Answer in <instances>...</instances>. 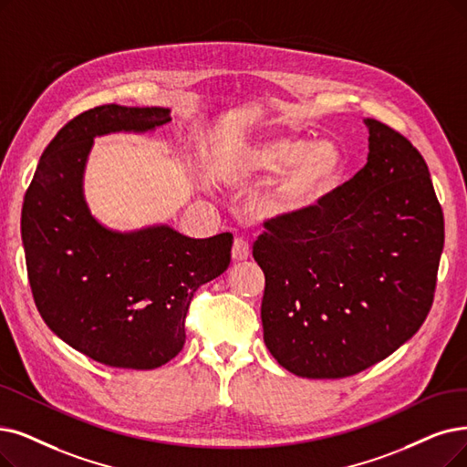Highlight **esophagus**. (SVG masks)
<instances>
[{"instance_id": "34e87169", "label": "esophagus", "mask_w": 467, "mask_h": 467, "mask_svg": "<svg viewBox=\"0 0 467 467\" xmlns=\"http://www.w3.org/2000/svg\"><path fill=\"white\" fill-rule=\"evenodd\" d=\"M249 256H251L249 241L244 237H235L234 247H232V258L235 260V263H239V260H247Z\"/></svg>"}]
</instances>
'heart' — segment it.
Here are the masks:
<instances>
[{
  "instance_id": "1",
  "label": "heart",
  "mask_w": 467,
  "mask_h": 467,
  "mask_svg": "<svg viewBox=\"0 0 467 467\" xmlns=\"http://www.w3.org/2000/svg\"><path fill=\"white\" fill-rule=\"evenodd\" d=\"M285 174L265 195L263 207L274 218H296L322 209L343 188L348 172L345 149L333 140L263 136L241 145L232 176Z\"/></svg>"
}]
</instances>
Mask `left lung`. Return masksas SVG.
Masks as SVG:
<instances>
[{"label": "left lung", "instance_id": "1", "mask_svg": "<svg viewBox=\"0 0 467 467\" xmlns=\"http://www.w3.org/2000/svg\"><path fill=\"white\" fill-rule=\"evenodd\" d=\"M368 162L322 209L272 218L253 256L265 272V343L291 374L339 379L393 354L433 305L444 218L418 149L364 119Z\"/></svg>", "mask_w": 467, "mask_h": 467}]
</instances>
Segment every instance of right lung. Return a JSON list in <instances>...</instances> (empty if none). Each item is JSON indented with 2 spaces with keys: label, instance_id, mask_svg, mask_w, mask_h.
Returning <instances> with one entry per match:
<instances>
[{
  "label": "right lung",
  "instance_id": "obj_1",
  "mask_svg": "<svg viewBox=\"0 0 467 467\" xmlns=\"http://www.w3.org/2000/svg\"><path fill=\"white\" fill-rule=\"evenodd\" d=\"M171 120L164 107L86 110L46 147L23 202L38 312L59 339L110 368L153 369L172 360L195 291L230 266L232 234L193 239L169 223L119 232L89 213L84 172L93 140L153 132Z\"/></svg>",
  "mask_w": 467,
  "mask_h": 467
}]
</instances>
